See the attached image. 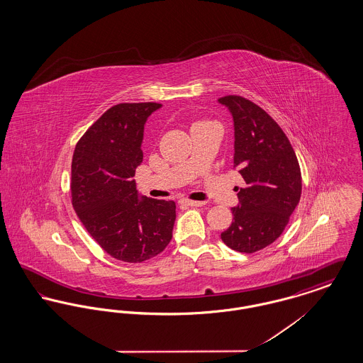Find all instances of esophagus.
<instances>
[{"label": "esophagus", "mask_w": 363, "mask_h": 363, "mask_svg": "<svg viewBox=\"0 0 363 363\" xmlns=\"http://www.w3.org/2000/svg\"><path fill=\"white\" fill-rule=\"evenodd\" d=\"M179 203L182 206H189V207H201L206 204V201H194V200H188V199H182Z\"/></svg>", "instance_id": "34e87169"}]
</instances>
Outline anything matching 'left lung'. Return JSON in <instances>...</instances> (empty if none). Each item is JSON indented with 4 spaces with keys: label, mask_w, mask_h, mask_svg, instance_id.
Listing matches in <instances>:
<instances>
[{
    "label": "left lung",
    "mask_w": 363,
    "mask_h": 363,
    "mask_svg": "<svg viewBox=\"0 0 363 363\" xmlns=\"http://www.w3.org/2000/svg\"><path fill=\"white\" fill-rule=\"evenodd\" d=\"M234 121V169L245 181L222 241L255 253L277 241L299 203L301 169L281 128L257 104L235 95L218 99Z\"/></svg>",
    "instance_id": "obj_1"
}]
</instances>
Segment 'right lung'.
Segmentation results:
<instances>
[{
  "label": "right lung",
  "mask_w": 363,
  "mask_h": 363,
  "mask_svg": "<svg viewBox=\"0 0 363 363\" xmlns=\"http://www.w3.org/2000/svg\"><path fill=\"white\" fill-rule=\"evenodd\" d=\"M162 104H120L80 138L72 159V204L106 253L143 262L173 238L175 203L140 196L133 179L143 162L144 125Z\"/></svg>",
  "instance_id": "add662e5"
}]
</instances>
